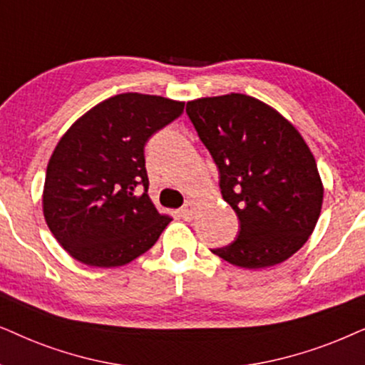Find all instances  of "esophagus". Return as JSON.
<instances>
[{
    "instance_id": "esophagus-1",
    "label": "esophagus",
    "mask_w": 365,
    "mask_h": 365,
    "mask_svg": "<svg viewBox=\"0 0 365 365\" xmlns=\"http://www.w3.org/2000/svg\"><path fill=\"white\" fill-rule=\"evenodd\" d=\"M195 200H188L185 205L180 208V213H182V217L185 218V220H192L193 217H195Z\"/></svg>"
}]
</instances>
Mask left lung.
<instances>
[{
	"mask_svg": "<svg viewBox=\"0 0 365 365\" xmlns=\"http://www.w3.org/2000/svg\"><path fill=\"white\" fill-rule=\"evenodd\" d=\"M187 115L217 165L223 200L240 220L237 239L213 254L244 269L292 257L312 235L324 200L302 135L272 106L242 93L188 101Z\"/></svg>",
	"mask_w": 365,
	"mask_h": 365,
	"instance_id": "1",
	"label": "left lung"
}]
</instances>
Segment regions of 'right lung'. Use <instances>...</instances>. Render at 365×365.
I'll return each instance as SVG.
<instances>
[{
  "mask_svg": "<svg viewBox=\"0 0 365 365\" xmlns=\"http://www.w3.org/2000/svg\"><path fill=\"white\" fill-rule=\"evenodd\" d=\"M183 106L157 95H115L63 135L48 162L43 215L73 259L103 269L125 265L152 249L172 222L147 193L145 145Z\"/></svg>",
  "mask_w": 365,
  "mask_h": 365,
  "instance_id": "right-lung-1",
  "label": "right lung"
}]
</instances>
